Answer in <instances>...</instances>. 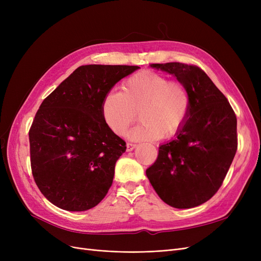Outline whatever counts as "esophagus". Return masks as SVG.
<instances>
[{"label":"esophagus","mask_w":261,"mask_h":261,"mask_svg":"<svg viewBox=\"0 0 261 261\" xmlns=\"http://www.w3.org/2000/svg\"><path fill=\"white\" fill-rule=\"evenodd\" d=\"M136 146H137L136 144H130V143H128L127 145H126V151H128V152H129V151H133V150L136 148Z\"/></svg>","instance_id":"obj_1"}]
</instances>
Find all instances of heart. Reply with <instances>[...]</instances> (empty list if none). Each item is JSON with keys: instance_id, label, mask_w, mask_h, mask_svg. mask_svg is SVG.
<instances>
[{"instance_id": "1", "label": "heart", "mask_w": 261, "mask_h": 261, "mask_svg": "<svg viewBox=\"0 0 261 261\" xmlns=\"http://www.w3.org/2000/svg\"><path fill=\"white\" fill-rule=\"evenodd\" d=\"M191 99L185 86L154 72L130 76L122 85V92H109L102 102V115L117 135H124L136 120L127 137L134 141H152L176 134L186 121Z\"/></svg>"}]
</instances>
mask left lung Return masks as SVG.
<instances>
[{
	"label": "left lung",
	"instance_id": "8db88e82",
	"mask_svg": "<svg viewBox=\"0 0 261 261\" xmlns=\"http://www.w3.org/2000/svg\"><path fill=\"white\" fill-rule=\"evenodd\" d=\"M150 66L183 84L191 107L183 127L159 147L146 175L169 206L194 208L209 200L222 185L238 150V121L224 94L199 67L183 63Z\"/></svg>",
	"mask_w": 261,
	"mask_h": 261
}]
</instances>
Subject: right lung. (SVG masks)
<instances>
[{
	"label": "right lung",
	"mask_w": 261,
	"mask_h": 261,
	"mask_svg": "<svg viewBox=\"0 0 261 261\" xmlns=\"http://www.w3.org/2000/svg\"><path fill=\"white\" fill-rule=\"evenodd\" d=\"M139 66L83 65L39 108L29 130L37 186L63 210L96 207L111 187L125 141L102 115V102L116 83Z\"/></svg>",
	"instance_id": "obj_1"
}]
</instances>
